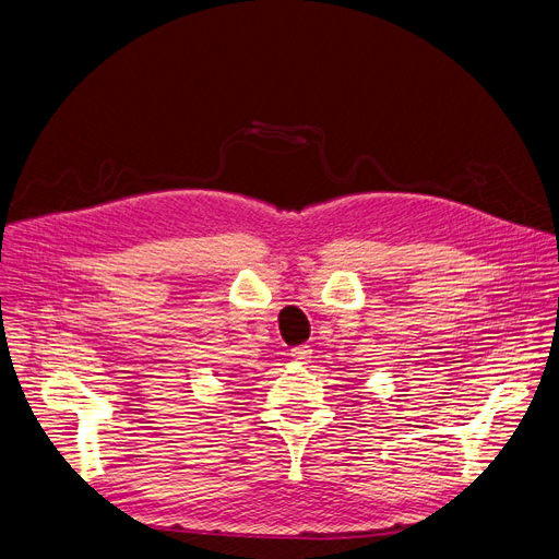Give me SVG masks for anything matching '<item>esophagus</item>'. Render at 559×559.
<instances>
[{"label":"esophagus","instance_id":"34e87169","mask_svg":"<svg viewBox=\"0 0 559 559\" xmlns=\"http://www.w3.org/2000/svg\"><path fill=\"white\" fill-rule=\"evenodd\" d=\"M310 354H312V349L308 345H299V347H295L293 352H289V356H293L297 362H308Z\"/></svg>","mask_w":559,"mask_h":559}]
</instances>
